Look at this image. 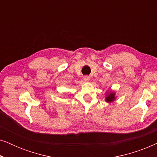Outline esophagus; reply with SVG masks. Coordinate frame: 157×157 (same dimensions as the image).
Returning a JSON list of instances; mask_svg holds the SVG:
<instances>
[{
	"label": "esophagus",
	"mask_w": 157,
	"mask_h": 157,
	"mask_svg": "<svg viewBox=\"0 0 157 157\" xmlns=\"http://www.w3.org/2000/svg\"><path fill=\"white\" fill-rule=\"evenodd\" d=\"M91 80V78L88 76H83V81H86V82H89V81Z\"/></svg>",
	"instance_id": "1"
}]
</instances>
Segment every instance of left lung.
I'll return each mask as SVG.
<instances>
[{
  "instance_id": "8db88e82",
  "label": "left lung",
  "mask_w": 157,
  "mask_h": 157,
  "mask_svg": "<svg viewBox=\"0 0 157 157\" xmlns=\"http://www.w3.org/2000/svg\"><path fill=\"white\" fill-rule=\"evenodd\" d=\"M105 101L109 103V104H111V103H112L116 101L117 99V96H116V93L115 91H110L107 92L106 93V95H105Z\"/></svg>"
}]
</instances>
